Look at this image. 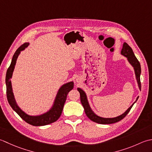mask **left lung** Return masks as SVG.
Listing matches in <instances>:
<instances>
[{
  "label": "left lung",
  "instance_id": "left-lung-1",
  "mask_svg": "<svg viewBox=\"0 0 152 152\" xmlns=\"http://www.w3.org/2000/svg\"><path fill=\"white\" fill-rule=\"evenodd\" d=\"M121 54H123V56H125V57L127 58L130 64H131L132 66L134 67L136 77H137L139 88H140V89L141 90V83H140L141 67H140V62L138 61V60H137V58H136V56H134V52H133L132 48L130 47V46L127 44V43L124 42L122 50H121ZM77 91L79 92L80 102H81V104L83 105V106L84 107L85 112L86 113V116H87L91 121H92L99 123V124H103V125H106V124L115 123L123 119L124 117H125V116L127 115V114L129 113V112L130 111V110H131V108L133 106V105H134V104L135 103V102H134V103L133 104L132 106L125 111V113L122 114L121 115L115 117V118H102V117H98L96 115H95V114L93 112H92V111L91 110V107H90L89 105H88L87 99H86V94L84 92V91H83V90H81L79 88H77ZM138 97L137 98V100H138ZM137 100H136V102H137Z\"/></svg>",
  "mask_w": 152,
  "mask_h": 152
}]
</instances>
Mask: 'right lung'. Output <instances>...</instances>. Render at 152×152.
Returning <instances> with one entry per match:
<instances>
[{
  "mask_svg": "<svg viewBox=\"0 0 152 152\" xmlns=\"http://www.w3.org/2000/svg\"><path fill=\"white\" fill-rule=\"evenodd\" d=\"M28 45L29 43L26 42L23 45H21L17 49V50L15 51L13 56V58H12L10 66H9L7 69V75H6L7 100L12 109L26 123L33 126H44L56 121L59 119V117H60L61 112H62L65 102L66 100L68 92L73 88V83L69 82L61 86L60 90H59L53 107L46 113L43 114V115L40 116H29L27 115L26 113H25L23 111H21L20 108L17 106V104L15 102L13 92H12V90L11 83L9 79L12 77V73H13L18 55L20 54L21 50H23V49L26 48Z\"/></svg>",
  "mask_w": 152,
  "mask_h": 152,
  "instance_id": "1",
  "label": "right lung"
}]
</instances>
